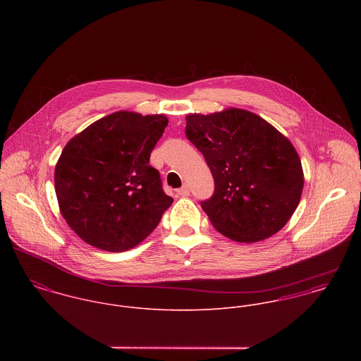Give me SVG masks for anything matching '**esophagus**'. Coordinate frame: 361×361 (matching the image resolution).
Here are the masks:
<instances>
[{"label":"esophagus","instance_id":"1","mask_svg":"<svg viewBox=\"0 0 361 361\" xmlns=\"http://www.w3.org/2000/svg\"><path fill=\"white\" fill-rule=\"evenodd\" d=\"M189 188H188V185H183L180 189H178L176 190V193L179 195V196H182V197H188L189 196Z\"/></svg>","mask_w":361,"mask_h":361}]
</instances>
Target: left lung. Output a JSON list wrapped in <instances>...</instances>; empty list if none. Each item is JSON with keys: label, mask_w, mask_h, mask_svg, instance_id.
<instances>
[{"label": "left lung", "mask_w": 361, "mask_h": 361, "mask_svg": "<svg viewBox=\"0 0 361 361\" xmlns=\"http://www.w3.org/2000/svg\"><path fill=\"white\" fill-rule=\"evenodd\" d=\"M185 133L212 173L215 192L202 207L221 235L256 243L286 225L300 203L305 173L285 135L235 106L186 115Z\"/></svg>", "instance_id": "obj_1"}]
</instances>
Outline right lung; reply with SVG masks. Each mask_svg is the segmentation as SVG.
Instances as JSON below:
<instances>
[{
  "mask_svg": "<svg viewBox=\"0 0 361 361\" xmlns=\"http://www.w3.org/2000/svg\"><path fill=\"white\" fill-rule=\"evenodd\" d=\"M168 118L116 111L73 136L59 155L55 195L71 229L87 245L126 252L140 245L172 204L150 153Z\"/></svg>",
  "mask_w": 361,
  "mask_h": 361,
  "instance_id": "obj_1",
  "label": "right lung"
}]
</instances>
